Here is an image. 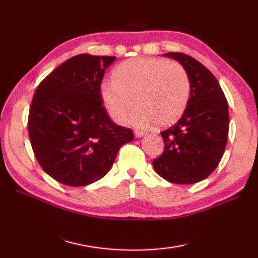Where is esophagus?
<instances>
[{
	"label": "esophagus",
	"mask_w": 258,
	"mask_h": 258,
	"mask_svg": "<svg viewBox=\"0 0 258 258\" xmlns=\"http://www.w3.org/2000/svg\"><path fill=\"white\" fill-rule=\"evenodd\" d=\"M134 135L136 136V138H141V136H144L145 133L142 132V131H139V130H135L134 131Z\"/></svg>",
	"instance_id": "esophagus-1"
}]
</instances>
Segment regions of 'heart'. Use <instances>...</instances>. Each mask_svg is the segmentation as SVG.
I'll list each match as a JSON object with an SVG mask.
<instances>
[{"mask_svg": "<svg viewBox=\"0 0 258 258\" xmlns=\"http://www.w3.org/2000/svg\"><path fill=\"white\" fill-rule=\"evenodd\" d=\"M109 116L122 124L136 105L131 122L165 127L182 117L190 97V81L182 64L164 58L135 57L118 64L113 80L101 84Z\"/></svg>", "mask_w": 258, "mask_h": 258, "instance_id": "heart-1", "label": "heart"}]
</instances>
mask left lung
Segmentation results:
<instances>
[{
    "mask_svg": "<svg viewBox=\"0 0 258 258\" xmlns=\"http://www.w3.org/2000/svg\"><path fill=\"white\" fill-rule=\"evenodd\" d=\"M164 55L187 71L190 97L177 123L161 133L165 147L153 167L169 183L194 184L213 173L225 152L228 104L216 78L202 63L184 53Z\"/></svg>",
    "mask_w": 258,
    "mask_h": 258,
    "instance_id": "1",
    "label": "left lung"
}]
</instances>
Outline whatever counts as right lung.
<instances>
[{"instance_id": "right-lung-1", "label": "right lung", "mask_w": 258, "mask_h": 258, "mask_svg": "<svg viewBox=\"0 0 258 258\" xmlns=\"http://www.w3.org/2000/svg\"><path fill=\"white\" fill-rule=\"evenodd\" d=\"M115 56L80 54L38 84L30 106L29 136L46 174L68 186H85L105 176L133 131L109 118L101 83Z\"/></svg>"}]
</instances>
